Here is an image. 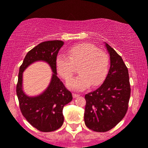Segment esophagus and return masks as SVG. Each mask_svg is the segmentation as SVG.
Masks as SVG:
<instances>
[{
    "label": "esophagus",
    "instance_id": "34e87169",
    "mask_svg": "<svg viewBox=\"0 0 148 148\" xmlns=\"http://www.w3.org/2000/svg\"><path fill=\"white\" fill-rule=\"evenodd\" d=\"M79 96H80V94H75V93H73V98H76V97H79Z\"/></svg>",
    "mask_w": 148,
    "mask_h": 148
}]
</instances>
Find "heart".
<instances>
[{
  "label": "heart",
  "instance_id": "1",
  "mask_svg": "<svg viewBox=\"0 0 148 148\" xmlns=\"http://www.w3.org/2000/svg\"><path fill=\"white\" fill-rule=\"evenodd\" d=\"M68 57L59 54L55 65L59 75L64 80L70 79L75 72L74 65H78V76L67 81L68 88L83 91L91 86H97L105 79L109 68V58L105 52L98 50L88 43L78 44L67 50Z\"/></svg>",
  "mask_w": 148,
  "mask_h": 148
}]
</instances>
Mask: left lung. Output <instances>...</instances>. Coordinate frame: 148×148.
<instances>
[{
	"instance_id": "8db88e82",
	"label": "left lung",
	"mask_w": 148,
	"mask_h": 148,
	"mask_svg": "<svg viewBox=\"0 0 148 148\" xmlns=\"http://www.w3.org/2000/svg\"><path fill=\"white\" fill-rule=\"evenodd\" d=\"M105 47L110 61L108 75L97 89L85 95V124L97 132L110 130L123 119L131 94L126 64L121 57L106 43Z\"/></svg>"
}]
</instances>
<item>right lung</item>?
Here are the masks:
<instances>
[{
    "label": "right lung",
    "mask_w": 148,
    "mask_h": 148,
    "mask_svg": "<svg viewBox=\"0 0 148 148\" xmlns=\"http://www.w3.org/2000/svg\"><path fill=\"white\" fill-rule=\"evenodd\" d=\"M64 45L62 40L42 42L28 51L19 67L16 94L19 108L24 117L33 127L43 132H53L60 129L64 122L62 110L70 102L73 96L57 77L55 60ZM42 61L50 66L53 73L50 84L43 93L30 97L23 91V72L36 61Z\"/></svg>",
    "instance_id": "1"
}]
</instances>
